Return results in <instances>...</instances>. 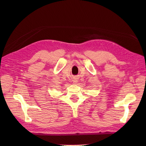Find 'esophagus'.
I'll use <instances>...</instances> for the list:
<instances>
[{"instance_id":"esophagus-1","label":"esophagus","mask_w":146,"mask_h":146,"mask_svg":"<svg viewBox=\"0 0 146 146\" xmlns=\"http://www.w3.org/2000/svg\"><path fill=\"white\" fill-rule=\"evenodd\" d=\"M73 82H74V83H76L77 82V78H74V79H73Z\"/></svg>"}]
</instances>
